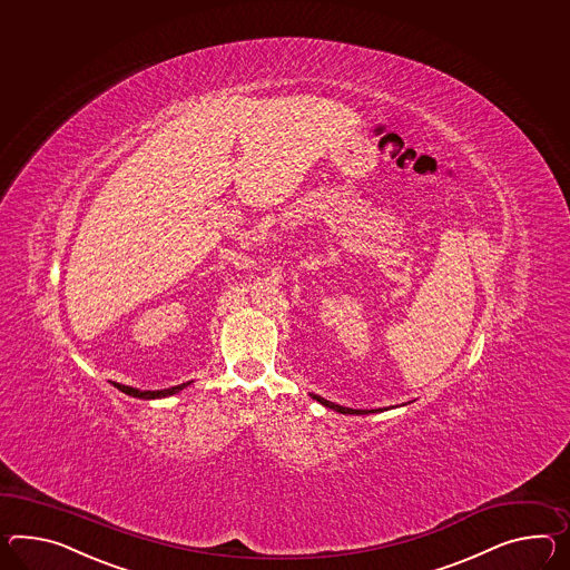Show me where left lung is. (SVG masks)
<instances>
[{
  "mask_svg": "<svg viewBox=\"0 0 570 570\" xmlns=\"http://www.w3.org/2000/svg\"><path fill=\"white\" fill-rule=\"evenodd\" d=\"M311 397H313V400H317L320 403H323L325 407H330V410L340 412V414H356V416H362V414H375V412H379V410H352V407H344V405H337V403L327 402V400H323L321 395H315V393H311Z\"/></svg>",
  "mask_w": 570,
  "mask_h": 570,
  "instance_id": "obj_1",
  "label": "left lung"
}]
</instances>
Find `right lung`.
Returning <instances> with one entry per match:
<instances>
[{
  "instance_id": "right-lung-1",
  "label": "right lung",
  "mask_w": 570,
  "mask_h": 570,
  "mask_svg": "<svg viewBox=\"0 0 570 570\" xmlns=\"http://www.w3.org/2000/svg\"><path fill=\"white\" fill-rule=\"evenodd\" d=\"M189 383H191V381H189ZM189 383H181V385H175V387L158 389V391H139V389L127 387V385H121V383H112V385L119 389V391H124L126 395L138 397V400H160V397H168V395H175V393H179V391H183V389L187 387Z\"/></svg>"
}]
</instances>
